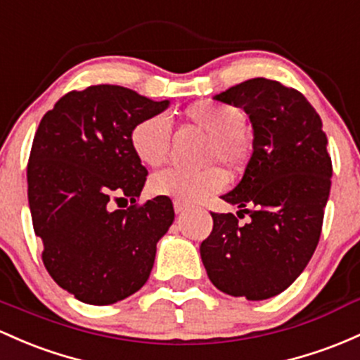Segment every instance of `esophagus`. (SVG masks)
Returning <instances> with one entry per match:
<instances>
[{"label": "esophagus", "mask_w": 360, "mask_h": 360, "mask_svg": "<svg viewBox=\"0 0 360 360\" xmlns=\"http://www.w3.org/2000/svg\"><path fill=\"white\" fill-rule=\"evenodd\" d=\"M186 208H188L186 203H183V201L174 200V212H176V213H183L184 210H186Z\"/></svg>", "instance_id": "obj_1"}]
</instances>
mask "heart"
<instances>
[{
  "label": "heart",
  "instance_id": "heart-1",
  "mask_svg": "<svg viewBox=\"0 0 360 360\" xmlns=\"http://www.w3.org/2000/svg\"><path fill=\"white\" fill-rule=\"evenodd\" d=\"M184 117L208 133L203 147V160L212 162L198 171L169 167L150 179V189L157 196H167L183 203H196L222 191L227 184V174L239 171L250 159V143L244 135L246 114L240 108L215 101L193 102L184 109ZM129 147L141 164L157 167L164 164L171 150V124L162 114L143 117L129 131Z\"/></svg>",
  "mask_w": 360,
  "mask_h": 360
}]
</instances>
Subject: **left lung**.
<instances>
[{"mask_svg": "<svg viewBox=\"0 0 360 360\" xmlns=\"http://www.w3.org/2000/svg\"><path fill=\"white\" fill-rule=\"evenodd\" d=\"M215 98L246 110L255 129L246 172L222 196L252 220L212 212L201 259L217 289L263 301L292 285L319 243L333 172L328 138L307 98L280 82L252 78Z\"/></svg>", "mask_w": 360, "mask_h": 360, "instance_id": "1", "label": "left lung"}]
</instances>
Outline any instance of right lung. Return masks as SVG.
I'll use <instances>...</instances> for the list:
<instances>
[{
	"mask_svg": "<svg viewBox=\"0 0 360 360\" xmlns=\"http://www.w3.org/2000/svg\"><path fill=\"white\" fill-rule=\"evenodd\" d=\"M167 105L120 85H90L63 96L39 122L27 164L34 232L46 270L78 301L114 304L148 280L174 208L167 196L138 203L148 171L129 131ZM121 199L132 205L112 209Z\"/></svg>",
	"mask_w": 360,
	"mask_h": 360,
	"instance_id": "add662e5",
	"label": "right lung"
}]
</instances>
